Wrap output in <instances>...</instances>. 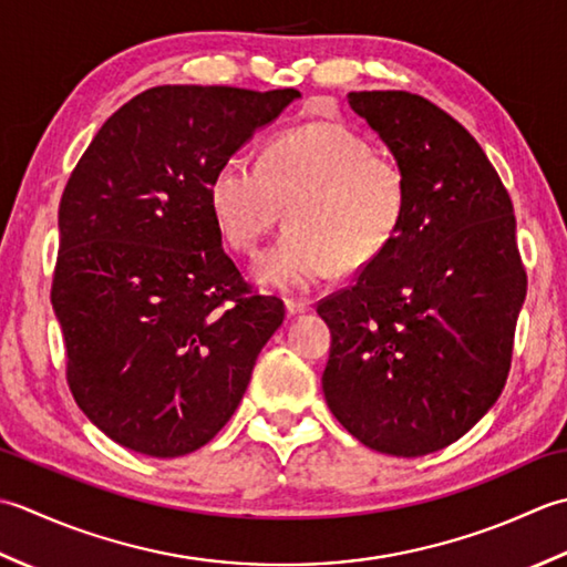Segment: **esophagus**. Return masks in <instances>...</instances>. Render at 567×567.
<instances>
[{"mask_svg": "<svg viewBox=\"0 0 567 567\" xmlns=\"http://www.w3.org/2000/svg\"><path fill=\"white\" fill-rule=\"evenodd\" d=\"M306 310H310V306L306 303V300H293V298H288V300H286V313L291 316V318H296V316H303Z\"/></svg>", "mask_w": 567, "mask_h": 567, "instance_id": "obj_1", "label": "esophagus"}]
</instances>
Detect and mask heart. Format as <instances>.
Masks as SVG:
<instances>
[{"instance_id": "heart-1", "label": "heart", "mask_w": 567, "mask_h": 567, "mask_svg": "<svg viewBox=\"0 0 567 567\" xmlns=\"http://www.w3.org/2000/svg\"><path fill=\"white\" fill-rule=\"evenodd\" d=\"M409 205L406 166L342 120L293 126L267 146L261 164L235 154L210 181L213 217L239 254H257L286 207V233L254 264V279L296 293L334 269L372 267L394 247Z\"/></svg>"}]
</instances>
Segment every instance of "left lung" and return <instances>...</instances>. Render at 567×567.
I'll return each instance as SVG.
<instances>
[{"mask_svg": "<svg viewBox=\"0 0 567 567\" xmlns=\"http://www.w3.org/2000/svg\"><path fill=\"white\" fill-rule=\"evenodd\" d=\"M348 102L406 166L411 205L394 247L318 303L332 330L322 391L362 445L421 457L465 435L509 377L528 286L514 205L475 136L431 100Z\"/></svg>", "mask_w": 567, "mask_h": 567, "instance_id": "left-lung-1", "label": "left lung"}]
</instances>
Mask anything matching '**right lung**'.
Wrapping results in <instances>:
<instances>
[{"label": "right lung", "instance_id": "obj_1", "mask_svg": "<svg viewBox=\"0 0 567 567\" xmlns=\"http://www.w3.org/2000/svg\"><path fill=\"white\" fill-rule=\"evenodd\" d=\"M293 87L158 85L92 138L58 207L51 303L75 403L114 443L181 457L233 419L284 303L223 249L217 166Z\"/></svg>", "mask_w": 567, "mask_h": 567}]
</instances>
